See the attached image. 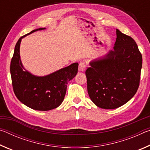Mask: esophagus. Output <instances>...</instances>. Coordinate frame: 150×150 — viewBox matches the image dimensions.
I'll list each match as a JSON object with an SVG mask.
<instances>
[{
	"mask_svg": "<svg viewBox=\"0 0 150 150\" xmlns=\"http://www.w3.org/2000/svg\"><path fill=\"white\" fill-rule=\"evenodd\" d=\"M86 67H87V66H86V64L85 63H80L79 65V71L81 72L85 71V70L86 69Z\"/></svg>",
	"mask_w": 150,
	"mask_h": 150,
	"instance_id": "34e87169",
	"label": "esophagus"
}]
</instances>
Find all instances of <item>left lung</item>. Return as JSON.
<instances>
[{
  "mask_svg": "<svg viewBox=\"0 0 150 150\" xmlns=\"http://www.w3.org/2000/svg\"><path fill=\"white\" fill-rule=\"evenodd\" d=\"M86 70L89 97L98 107L115 109L128 102L138 90L142 56L135 41L116 29L112 50L89 63Z\"/></svg>",
  "mask_w": 150,
  "mask_h": 150,
  "instance_id": "left-lung-1",
  "label": "left lung"
}]
</instances>
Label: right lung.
Masks as SVG:
<instances>
[{"label": "right lung", "instance_id": "obj_1", "mask_svg": "<svg viewBox=\"0 0 150 150\" xmlns=\"http://www.w3.org/2000/svg\"><path fill=\"white\" fill-rule=\"evenodd\" d=\"M32 30L20 38L14 48L11 63V74L15 95L20 102L29 108L40 111L56 108L64 99L68 82L75 77L78 63H74L45 76H36L27 71L22 65L20 55L22 39L38 30Z\"/></svg>", "mask_w": 150, "mask_h": 150}]
</instances>
